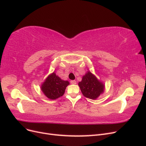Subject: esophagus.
Instances as JSON below:
<instances>
[{"label": "esophagus", "mask_w": 146, "mask_h": 146, "mask_svg": "<svg viewBox=\"0 0 146 146\" xmlns=\"http://www.w3.org/2000/svg\"><path fill=\"white\" fill-rule=\"evenodd\" d=\"M70 83L73 84V85H76V84L77 83V82L76 80H71L70 81Z\"/></svg>", "instance_id": "obj_1"}]
</instances>
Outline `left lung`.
Segmentation results:
<instances>
[{
  "instance_id": "obj_1",
  "label": "left lung",
  "mask_w": 146,
  "mask_h": 146,
  "mask_svg": "<svg viewBox=\"0 0 146 146\" xmlns=\"http://www.w3.org/2000/svg\"><path fill=\"white\" fill-rule=\"evenodd\" d=\"M78 86L83 95L87 98L95 100L104 91V84L99 80L90 71H88L82 77Z\"/></svg>"
}]
</instances>
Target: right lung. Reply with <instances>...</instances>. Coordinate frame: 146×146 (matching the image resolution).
I'll return each instance as SVG.
<instances>
[{
  "instance_id": "right-lung-1",
  "label": "right lung",
  "mask_w": 146,
  "mask_h": 146,
  "mask_svg": "<svg viewBox=\"0 0 146 146\" xmlns=\"http://www.w3.org/2000/svg\"><path fill=\"white\" fill-rule=\"evenodd\" d=\"M69 85L68 81L61 80L54 72L46 78L41 85V89L47 98L55 100L64 94L66 88Z\"/></svg>"
}]
</instances>
